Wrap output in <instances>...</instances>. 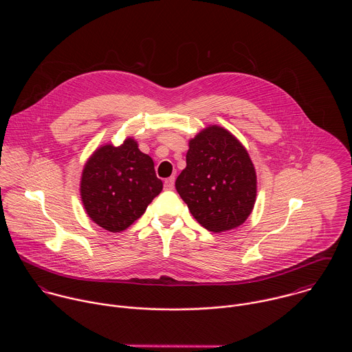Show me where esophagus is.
<instances>
[{"instance_id": "esophagus-1", "label": "esophagus", "mask_w": 352, "mask_h": 352, "mask_svg": "<svg viewBox=\"0 0 352 352\" xmlns=\"http://www.w3.org/2000/svg\"><path fill=\"white\" fill-rule=\"evenodd\" d=\"M173 187H175V177H169L164 182V188L165 190L170 191V190H173Z\"/></svg>"}]
</instances>
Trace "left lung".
Masks as SVG:
<instances>
[{"label": "left lung", "instance_id": "1", "mask_svg": "<svg viewBox=\"0 0 352 352\" xmlns=\"http://www.w3.org/2000/svg\"><path fill=\"white\" fill-rule=\"evenodd\" d=\"M187 166L176 190L192 217L212 233L243 225L251 215L257 179L245 146L226 129L210 124L188 142Z\"/></svg>", "mask_w": 352, "mask_h": 352}]
</instances>
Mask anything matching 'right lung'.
I'll return each mask as SVG.
<instances>
[{
	"label": "right lung",
	"instance_id": "1",
	"mask_svg": "<svg viewBox=\"0 0 352 352\" xmlns=\"http://www.w3.org/2000/svg\"><path fill=\"white\" fill-rule=\"evenodd\" d=\"M161 190L151 155L140 151L133 137L119 146H99L87 160L80 182L88 217L111 233L133 225Z\"/></svg>",
	"mask_w": 352,
	"mask_h": 352
}]
</instances>
